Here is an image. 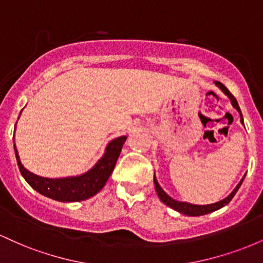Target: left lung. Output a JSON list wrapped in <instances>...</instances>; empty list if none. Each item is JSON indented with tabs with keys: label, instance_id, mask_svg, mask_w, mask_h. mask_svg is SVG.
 <instances>
[{
	"label": "left lung",
	"instance_id": "8db88e82",
	"mask_svg": "<svg viewBox=\"0 0 263 263\" xmlns=\"http://www.w3.org/2000/svg\"><path fill=\"white\" fill-rule=\"evenodd\" d=\"M215 85L219 86L220 89H221V91L225 93L226 96H228L229 99H230L232 106H234L236 110L238 111V114H240V117H241V123H243V119H242V114H241V110L240 107H238V104L236 101V99L234 98V95L229 91L228 89H226L225 85H222L221 83H219V81H215ZM245 178V176H243ZM243 178L240 180V183L237 184L236 188L231 192V194H229L228 197L225 199H222V200L218 201V203L215 204H208V205H195V204H190V203H185V201H178V200H174L173 198H171L170 195L167 194V193L164 192L161 188V185H159L158 182H157L156 179V176L153 178V180H155V186H156V192L157 194H158L159 199L162 200V203H164L165 205H168V206L172 208V209L179 211V213L184 214V215H189V216H200V215H205V214H209V213H213V211L215 210H219L221 209L222 206H225V205H228L229 203L231 201V199L234 198V195L236 194L238 188H240V185L242 184L243 182Z\"/></svg>",
	"mask_w": 263,
	"mask_h": 263
}]
</instances>
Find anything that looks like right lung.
I'll return each instance as SVG.
<instances>
[{
  "mask_svg": "<svg viewBox=\"0 0 263 263\" xmlns=\"http://www.w3.org/2000/svg\"><path fill=\"white\" fill-rule=\"evenodd\" d=\"M126 138H127L126 136H121V137L111 141L107 144L104 156L86 173L78 177L55 178V179L35 176L32 172L27 171L21 163L16 144H13V146L18 168H20L26 182L33 189L37 190L44 197L54 199V200L71 203V201H81L91 198L104 188L108 177L111 176L115 165H116L117 158L121 153Z\"/></svg>",
  "mask_w": 263,
  "mask_h": 263,
  "instance_id": "obj_1",
  "label": "right lung"
}]
</instances>
